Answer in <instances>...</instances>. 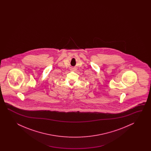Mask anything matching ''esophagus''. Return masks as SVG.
Instances as JSON below:
<instances>
[{
	"mask_svg": "<svg viewBox=\"0 0 151 151\" xmlns=\"http://www.w3.org/2000/svg\"><path fill=\"white\" fill-rule=\"evenodd\" d=\"M72 70H76V68H72Z\"/></svg>",
	"mask_w": 151,
	"mask_h": 151,
	"instance_id": "obj_1",
	"label": "esophagus"
}]
</instances>
